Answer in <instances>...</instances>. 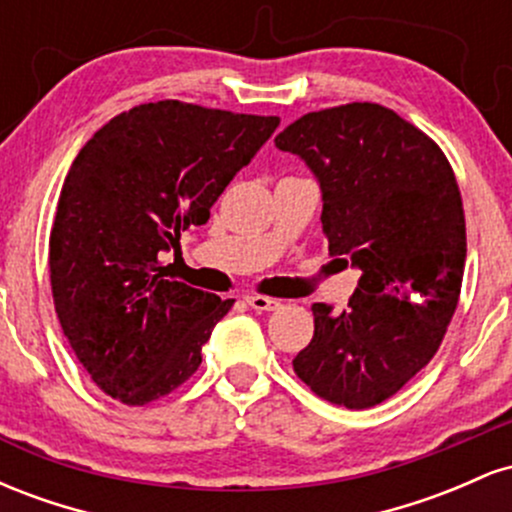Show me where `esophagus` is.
Segmentation results:
<instances>
[{
  "mask_svg": "<svg viewBox=\"0 0 512 512\" xmlns=\"http://www.w3.org/2000/svg\"><path fill=\"white\" fill-rule=\"evenodd\" d=\"M245 303H248L252 310H257V313H267V310L279 308V301H274V298H267V296H257V293L245 296Z\"/></svg>",
  "mask_w": 512,
  "mask_h": 512,
  "instance_id": "1",
  "label": "esophagus"
}]
</instances>
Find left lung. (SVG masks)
Segmentation results:
<instances>
[{
  "instance_id": "1",
  "label": "left lung",
  "mask_w": 512,
  "mask_h": 512,
  "mask_svg": "<svg viewBox=\"0 0 512 512\" xmlns=\"http://www.w3.org/2000/svg\"><path fill=\"white\" fill-rule=\"evenodd\" d=\"M322 192L330 255L361 272L349 308L315 303L293 370L346 409L385 402L431 361L462 289L460 187L431 137L378 103L308 113L274 139Z\"/></svg>"
}]
</instances>
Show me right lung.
Listing matches in <instances>:
<instances>
[{
    "instance_id": "add662e5",
    "label": "right lung",
    "mask_w": 512,
    "mask_h": 512,
    "mask_svg": "<svg viewBox=\"0 0 512 512\" xmlns=\"http://www.w3.org/2000/svg\"><path fill=\"white\" fill-rule=\"evenodd\" d=\"M276 127L279 117L144 103L74 158L50 231V284L64 337L105 395L142 407L199 368L233 301L166 279L158 255L209 221Z\"/></svg>"
}]
</instances>
